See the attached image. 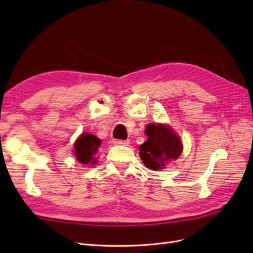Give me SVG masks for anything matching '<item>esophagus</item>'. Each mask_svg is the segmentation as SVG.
<instances>
[{
    "mask_svg": "<svg viewBox=\"0 0 253 253\" xmlns=\"http://www.w3.org/2000/svg\"><path fill=\"white\" fill-rule=\"evenodd\" d=\"M113 142L117 145H128L129 143L128 140H119V139H115Z\"/></svg>",
    "mask_w": 253,
    "mask_h": 253,
    "instance_id": "1",
    "label": "esophagus"
}]
</instances>
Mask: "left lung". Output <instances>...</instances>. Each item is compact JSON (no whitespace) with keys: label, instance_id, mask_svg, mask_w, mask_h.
<instances>
[{"label":"left lung","instance_id":"left-lung-1","mask_svg":"<svg viewBox=\"0 0 253 253\" xmlns=\"http://www.w3.org/2000/svg\"><path fill=\"white\" fill-rule=\"evenodd\" d=\"M144 133L148 139L139 147V156L150 170L165 169L166 165L181 154L180 137L168 125L150 124Z\"/></svg>","mask_w":253,"mask_h":253}]
</instances>
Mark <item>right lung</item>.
<instances>
[{
	"instance_id": "1",
	"label": "right lung",
	"mask_w": 253,
	"mask_h": 253,
	"mask_svg": "<svg viewBox=\"0 0 253 253\" xmlns=\"http://www.w3.org/2000/svg\"><path fill=\"white\" fill-rule=\"evenodd\" d=\"M101 140L88 133H83L74 144V154L77 162L82 165H95L97 164L96 154L100 148Z\"/></svg>"
}]
</instances>
